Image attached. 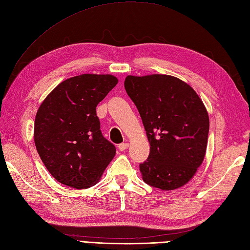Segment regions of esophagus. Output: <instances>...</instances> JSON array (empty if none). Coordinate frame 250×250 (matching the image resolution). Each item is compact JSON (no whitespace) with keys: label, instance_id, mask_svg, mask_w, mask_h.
<instances>
[{"label":"esophagus","instance_id":"obj_1","mask_svg":"<svg viewBox=\"0 0 250 250\" xmlns=\"http://www.w3.org/2000/svg\"><path fill=\"white\" fill-rule=\"evenodd\" d=\"M126 148H128V143H122V144L118 145V149H119L120 151H124V150H125Z\"/></svg>","mask_w":250,"mask_h":250}]
</instances>
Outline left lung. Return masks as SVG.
Returning <instances> with one entry per match:
<instances>
[{
	"instance_id": "obj_1",
	"label": "left lung",
	"mask_w": 250,
	"mask_h": 250,
	"mask_svg": "<svg viewBox=\"0 0 250 250\" xmlns=\"http://www.w3.org/2000/svg\"><path fill=\"white\" fill-rule=\"evenodd\" d=\"M127 96L134 102L150 144L140 164L145 183L162 190L188 183L205 158L209 116L202 100L188 83L170 75H128Z\"/></svg>"
}]
</instances>
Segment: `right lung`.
I'll return each mask as SVG.
<instances>
[{"label":"right lung","instance_id":"obj_1","mask_svg":"<svg viewBox=\"0 0 250 250\" xmlns=\"http://www.w3.org/2000/svg\"><path fill=\"white\" fill-rule=\"evenodd\" d=\"M117 82L108 74H82L60 83L40 105L35 145L60 183L77 189L95 186L114 158L115 146L102 135L96 107Z\"/></svg>","mask_w":250,"mask_h":250}]
</instances>
